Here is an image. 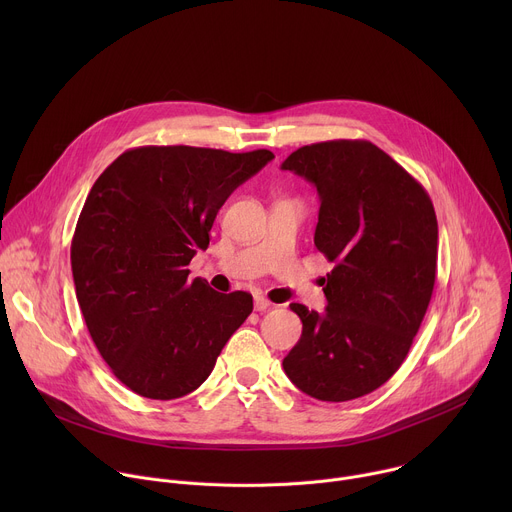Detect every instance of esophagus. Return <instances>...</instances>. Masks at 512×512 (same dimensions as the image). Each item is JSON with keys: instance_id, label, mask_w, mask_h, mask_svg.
I'll use <instances>...</instances> for the list:
<instances>
[{"instance_id": "1", "label": "esophagus", "mask_w": 512, "mask_h": 512, "mask_svg": "<svg viewBox=\"0 0 512 512\" xmlns=\"http://www.w3.org/2000/svg\"><path fill=\"white\" fill-rule=\"evenodd\" d=\"M271 306L269 300H265L263 296H255V312H265Z\"/></svg>"}]
</instances>
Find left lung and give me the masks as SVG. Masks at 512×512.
I'll list each match as a JSON object with an SVG mask.
<instances>
[{
    "label": "left lung",
    "mask_w": 512,
    "mask_h": 512,
    "mask_svg": "<svg viewBox=\"0 0 512 512\" xmlns=\"http://www.w3.org/2000/svg\"><path fill=\"white\" fill-rule=\"evenodd\" d=\"M320 196L314 245L334 269L322 314L302 320L283 371L320 401H350L401 367L427 312L437 267V218L423 186L364 139L304 145L281 164Z\"/></svg>",
    "instance_id": "8db88e82"
}]
</instances>
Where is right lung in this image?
Listing matches in <instances>:
<instances>
[{"label": "right lung", "instance_id": "right-lung-1", "mask_svg": "<svg viewBox=\"0 0 512 512\" xmlns=\"http://www.w3.org/2000/svg\"><path fill=\"white\" fill-rule=\"evenodd\" d=\"M275 156L190 145L121 154L93 184L70 265L89 334L133 393L170 401L198 389L253 312L247 291L188 279L216 212Z\"/></svg>", "mask_w": 512, "mask_h": 512}]
</instances>
